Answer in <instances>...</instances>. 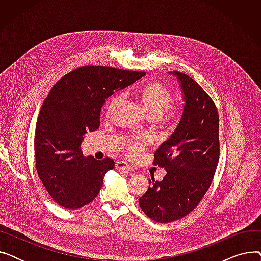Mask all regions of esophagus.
Instances as JSON below:
<instances>
[{"label": "esophagus", "instance_id": "34e87169", "mask_svg": "<svg viewBox=\"0 0 261 261\" xmlns=\"http://www.w3.org/2000/svg\"><path fill=\"white\" fill-rule=\"evenodd\" d=\"M115 167H116V169L117 170H119V171H130L132 168H131V166H129L127 163H125V162H122V161H118V162H116V164H115Z\"/></svg>", "mask_w": 261, "mask_h": 261}]
</instances>
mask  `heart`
<instances>
[{
    "mask_svg": "<svg viewBox=\"0 0 261 261\" xmlns=\"http://www.w3.org/2000/svg\"><path fill=\"white\" fill-rule=\"evenodd\" d=\"M134 97L139 100L144 111L150 118L159 119L163 125L173 126L180 120L182 116V108L179 105H172L173 96L171 91L160 81H149L136 88L132 92ZM119 103L118 96H113L106 107V115L110 116ZM146 141L144 139H136L130 142L127 147L129 156H138L144 147Z\"/></svg>",
    "mask_w": 261,
    "mask_h": 261,
    "instance_id": "heart-1",
    "label": "heart"
}]
</instances>
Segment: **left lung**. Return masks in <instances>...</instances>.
Returning a JSON list of instances; mask_svg holds the SVG:
<instances>
[{
    "instance_id": "1",
    "label": "left lung",
    "mask_w": 261,
    "mask_h": 261,
    "mask_svg": "<svg viewBox=\"0 0 261 261\" xmlns=\"http://www.w3.org/2000/svg\"><path fill=\"white\" fill-rule=\"evenodd\" d=\"M185 96L179 126L154 153L153 165L167 170L164 179L140 198L152 220L168 223L193 212L208 190L220 155L219 114L210 95L196 80L174 71ZM151 182V181H150Z\"/></svg>"
}]
</instances>
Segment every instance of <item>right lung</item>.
<instances>
[{
    "label": "right lung",
    "mask_w": 261,
    "mask_h": 261,
    "mask_svg": "<svg viewBox=\"0 0 261 261\" xmlns=\"http://www.w3.org/2000/svg\"><path fill=\"white\" fill-rule=\"evenodd\" d=\"M145 74L86 65L64 75L49 91L36 125V168L51 199L62 207L77 210L97 197L114 161L85 158L81 144L87 132L99 128L106 99Z\"/></svg>",
    "instance_id": "obj_1"
}]
</instances>
